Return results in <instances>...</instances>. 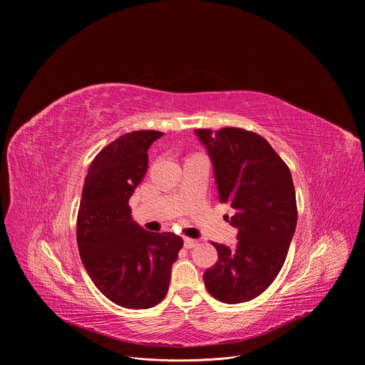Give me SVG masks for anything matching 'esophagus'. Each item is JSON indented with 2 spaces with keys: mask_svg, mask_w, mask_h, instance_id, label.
<instances>
[{
  "mask_svg": "<svg viewBox=\"0 0 365 365\" xmlns=\"http://www.w3.org/2000/svg\"><path fill=\"white\" fill-rule=\"evenodd\" d=\"M199 244V241L197 240H193V238H185V247L186 248H193V247H196Z\"/></svg>",
  "mask_w": 365,
  "mask_h": 365,
  "instance_id": "obj_1",
  "label": "esophagus"
}]
</instances>
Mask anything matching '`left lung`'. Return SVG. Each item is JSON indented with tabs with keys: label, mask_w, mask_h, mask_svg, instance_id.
Instances as JSON below:
<instances>
[{
	"label": "left lung",
	"mask_w": 365,
	"mask_h": 365,
	"mask_svg": "<svg viewBox=\"0 0 365 365\" xmlns=\"http://www.w3.org/2000/svg\"><path fill=\"white\" fill-rule=\"evenodd\" d=\"M214 165L221 203L235 214V247L212 242L218 262L203 274L217 300L242 303L262 294L282 270L296 230L292 173L266 138L242 128L195 130Z\"/></svg>",
	"instance_id": "obj_1"
}]
</instances>
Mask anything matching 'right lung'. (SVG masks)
I'll return each mask as SVG.
<instances>
[{"label": "right lung", "mask_w": 365, "mask_h": 365, "mask_svg": "<svg viewBox=\"0 0 365 365\" xmlns=\"http://www.w3.org/2000/svg\"><path fill=\"white\" fill-rule=\"evenodd\" d=\"M160 131L121 135L92 160L76 221L82 263L98 290L118 306L148 309L160 303L183 247L173 232H150L131 217L128 200L148 168L147 150Z\"/></svg>", "instance_id": "1"}]
</instances>
